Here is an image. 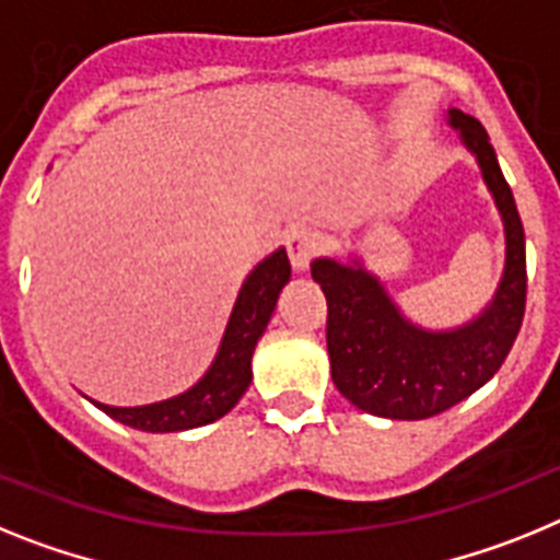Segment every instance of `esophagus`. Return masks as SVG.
<instances>
[{"mask_svg":"<svg viewBox=\"0 0 560 560\" xmlns=\"http://www.w3.org/2000/svg\"><path fill=\"white\" fill-rule=\"evenodd\" d=\"M284 247L287 256H290V265H293L295 270H307L310 261H313L320 253V247H324V240H320V233L310 231V228H293V231H287Z\"/></svg>","mask_w":560,"mask_h":560,"instance_id":"obj_1","label":"esophagus"}]
</instances>
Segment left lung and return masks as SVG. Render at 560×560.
I'll return each mask as SVG.
<instances>
[{
    "label": "left lung",
    "mask_w": 560,
    "mask_h": 560,
    "mask_svg": "<svg viewBox=\"0 0 560 560\" xmlns=\"http://www.w3.org/2000/svg\"><path fill=\"white\" fill-rule=\"evenodd\" d=\"M448 124L482 168L504 222V273L488 307L456 329H422L358 259L313 261V279L327 295L335 388L361 411L386 420H425L474 395L502 369L522 329L527 259L513 191L485 126L459 109H448Z\"/></svg>",
    "instance_id": "obj_1"
}]
</instances>
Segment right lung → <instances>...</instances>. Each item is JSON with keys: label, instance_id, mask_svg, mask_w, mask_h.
<instances>
[{"label": "right lung", "instance_id": "obj_1", "mask_svg": "<svg viewBox=\"0 0 560 560\" xmlns=\"http://www.w3.org/2000/svg\"><path fill=\"white\" fill-rule=\"evenodd\" d=\"M287 281H290V259H287L284 247H279L253 267L240 295H236L225 335H222L220 352L208 366V372L188 392L168 397V400L132 408L104 406L98 400L92 402L112 420L138 428V431H149V434L188 431V428L208 425V422L225 417L250 386L253 349L265 335L267 320L273 315L281 287Z\"/></svg>", "mask_w": 560, "mask_h": 560}]
</instances>
